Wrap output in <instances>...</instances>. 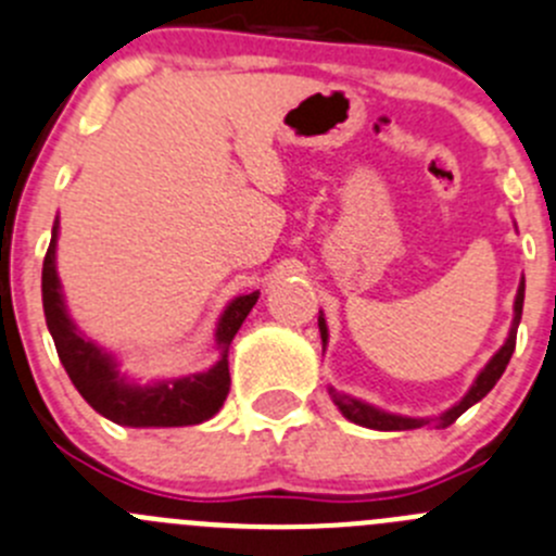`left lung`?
<instances>
[{"instance_id":"1","label":"left lung","mask_w":556,"mask_h":556,"mask_svg":"<svg viewBox=\"0 0 556 556\" xmlns=\"http://www.w3.org/2000/svg\"><path fill=\"white\" fill-rule=\"evenodd\" d=\"M521 308H525V283L519 287V294H516V316H513V330L510 336H507L505 346L500 349V352L491 357L489 366L483 368V374L478 377V382L472 384V390H469L467 395H464L462 401H458L456 406H453L451 412H445V415L440 417V426L447 428L451 422H456L458 417L464 415V412L469 409L472 404H478L480 399H483L485 393H489L491 388H494L496 382H500V377L505 374L507 363H510V354L513 349H516V330H519V321H521ZM319 330H321V343H327V327H325V319H319ZM332 393V401L338 404V409L343 412V417H349L352 422H357V426H366V428H377V431H409V428H420L426 426L428 420H412V417H399V415H384V412H377L374 406L368 404H361V401L349 399V395H341L336 393V390H330Z\"/></svg>"}]
</instances>
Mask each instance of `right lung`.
<instances>
[{"instance_id":"obj_1","label":"right lung","mask_w":556,"mask_h":556,"mask_svg":"<svg viewBox=\"0 0 556 556\" xmlns=\"http://www.w3.org/2000/svg\"><path fill=\"white\" fill-rule=\"evenodd\" d=\"M54 248L56 226L43 258L46 325H49L51 338H54L62 366H65L67 377L76 384L78 393L84 395V401L94 412L119 422V426H195V422L210 420L224 406L226 395H229L231 379L226 354H229L231 338L237 336L245 316L256 305L258 292L237 298L226 308V314L220 316L218 332H215L220 361L207 374L177 379V382H163L155 384V388H130V384L119 379L109 354L100 352L92 341H84L76 332V327H73V321L67 319L65 305H62L60 281H56Z\"/></svg>"}]
</instances>
